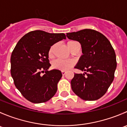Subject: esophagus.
Instances as JSON below:
<instances>
[{
    "mask_svg": "<svg viewBox=\"0 0 127 127\" xmlns=\"http://www.w3.org/2000/svg\"><path fill=\"white\" fill-rule=\"evenodd\" d=\"M62 72V74H63V75H64L65 74H66V71H63L62 72Z\"/></svg>",
    "mask_w": 127,
    "mask_h": 127,
    "instance_id": "1",
    "label": "esophagus"
}]
</instances>
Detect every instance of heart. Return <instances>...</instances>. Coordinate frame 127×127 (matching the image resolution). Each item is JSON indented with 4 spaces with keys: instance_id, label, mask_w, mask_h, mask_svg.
<instances>
[{
    "instance_id": "obj_1",
    "label": "heart",
    "mask_w": 127,
    "mask_h": 127,
    "mask_svg": "<svg viewBox=\"0 0 127 127\" xmlns=\"http://www.w3.org/2000/svg\"><path fill=\"white\" fill-rule=\"evenodd\" d=\"M77 43H79V42H77L75 40H69L67 42V45L68 48L71 51L72 49L74 48V46L76 44H77ZM55 47V45H53L50 48L49 52H48V55H49L50 56H53ZM74 65V62L73 61H71V60L65 61V60H56L55 61H53V63H52V66H53V68L62 71H67L69 69L71 68V67H72Z\"/></svg>"
}]
</instances>
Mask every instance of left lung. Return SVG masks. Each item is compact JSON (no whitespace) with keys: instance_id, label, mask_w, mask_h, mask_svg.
Segmentation results:
<instances>
[{"instance_id":"8db88e82","label":"left lung","mask_w":127,"mask_h":127,"mask_svg":"<svg viewBox=\"0 0 127 127\" xmlns=\"http://www.w3.org/2000/svg\"><path fill=\"white\" fill-rule=\"evenodd\" d=\"M66 36L80 43L83 54L74 67L84 73L74 74L72 90L84 100L99 99L114 78L117 62L113 47L103 34L93 29L67 33Z\"/></svg>"}]
</instances>
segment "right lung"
Listing matches in <instances>:
<instances>
[{
  "mask_svg": "<svg viewBox=\"0 0 127 127\" xmlns=\"http://www.w3.org/2000/svg\"><path fill=\"white\" fill-rule=\"evenodd\" d=\"M63 39H66L63 33L36 30L24 35L15 46L10 59L11 75L16 88L29 101L44 103L57 92L62 73L58 69L48 71L51 66L48 52Z\"/></svg>",
  "mask_w": 127,
  "mask_h": 127,
  "instance_id": "obj_1",
  "label": "right lung"
}]
</instances>
